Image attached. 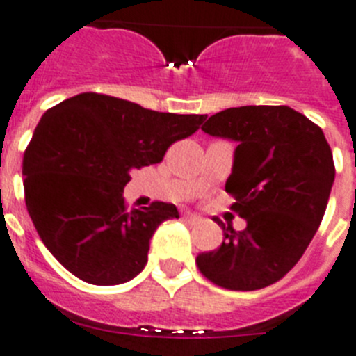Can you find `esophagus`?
Returning <instances> with one entry per match:
<instances>
[{
  "label": "esophagus",
  "mask_w": 356,
  "mask_h": 356,
  "mask_svg": "<svg viewBox=\"0 0 356 356\" xmlns=\"http://www.w3.org/2000/svg\"><path fill=\"white\" fill-rule=\"evenodd\" d=\"M184 218H185V220H187V221H189V223H198V221L202 220V218H200L198 214H191V212H185Z\"/></svg>",
  "instance_id": "1"
}]
</instances>
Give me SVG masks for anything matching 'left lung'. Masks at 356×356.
I'll use <instances>...</instances> for the list:
<instances>
[{"label":"left lung","instance_id":"8db88e82","mask_svg":"<svg viewBox=\"0 0 356 356\" xmlns=\"http://www.w3.org/2000/svg\"><path fill=\"white\" fill-rule=\"evenodd\" d=\"M203 131L238 142L225 191L247 229H223V243L202 252L203 277L252 291L284 277L302 257L326 212L335 163L323 129L288 106H241L212 115Z\"/></svg>","mask_w":356,"mask_h":356}]
</instances>
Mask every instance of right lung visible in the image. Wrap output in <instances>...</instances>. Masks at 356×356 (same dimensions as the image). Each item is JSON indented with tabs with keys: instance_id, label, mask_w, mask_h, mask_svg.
Instances as JSON below:
<instances>
[{
	"instance_id": "right-lung-1",
	"label": "right lung",
	"mask_w": 356,
	"mask_h": 356,
	"mask_svg": "<svg viewBox=\"0 0 356 356\" xmlns=\"http://www.w3.org/2000/svg\"><path fill=\"white\" fill-rule=\"evenodd\" d=\"M205 115L160 113L102 93H79L39 120L23 156L25 203L44 247L75 277L120 284L144 270L158 225L180 218L172 203L127 209L133 169L160 163Z\"/></svg>"
}]
</instances>
